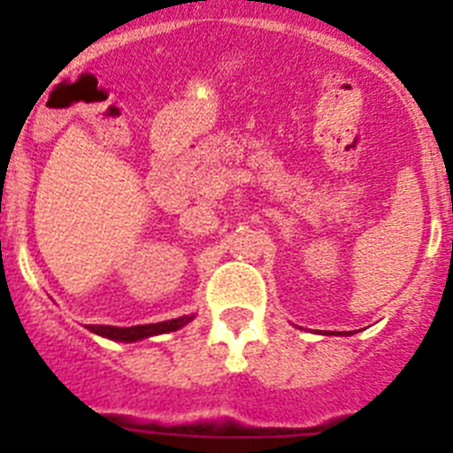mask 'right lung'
<instances>
[{"mask_svg":"<svg viewBox=\"0 0 453 453\" xmlns=\"http://www.w3.org/2000/svg\"><path fill=\"white\" fill-rule=\"evenodd\" d=\"M193 319V315H184V318L177 319H168V322H159V324H140V326H103V324H89V331L96 333V335H103L107 340H116V342H135V340H144V337L150 335H159V333H171L181 328L184 324H188Z\"/></svg>","mask_w":453,"mask_h":453,"instance_id":"obj_1","label":"right lung"}]
</instances>
